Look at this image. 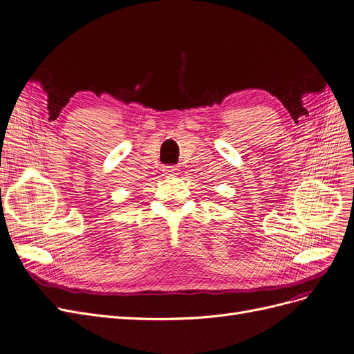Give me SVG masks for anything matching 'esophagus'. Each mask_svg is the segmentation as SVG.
<instances>
[{
	"label": "esophagus",
	"mask_w": 354,
	"mask_h": 354,
	"mask_svg": "<svg viewBox=\"0 0 354 354\" xmlns=\"http://www.w3.org/2000/svg\"><path fill=\"white\" fill-rule=\"evenodd\" d=\"M164 171H165V174H168V176H174V174L178 173V167L177 165H167L164 168Z\"/></svg>",
	"instance_id": "esophagus-1"
}]
</instances>
